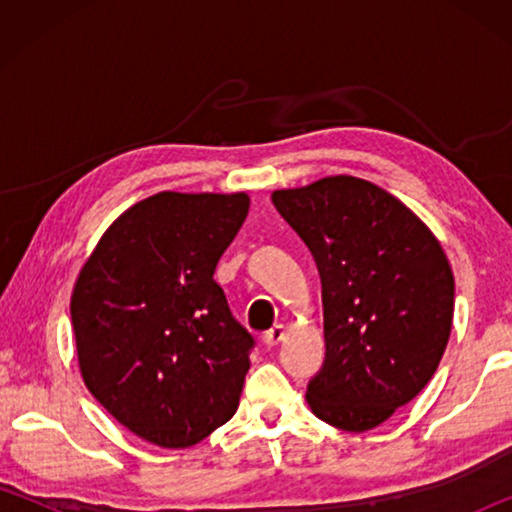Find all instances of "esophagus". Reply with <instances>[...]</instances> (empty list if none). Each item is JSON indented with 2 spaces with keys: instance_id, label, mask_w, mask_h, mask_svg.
Instances as JSON below:
<instances>
[{
  "instance_id": "1",
  "label": "esophagus",
  "mask_w": 512,
  "mask_h": 512,
  "mask_svg": "<svg viewBox=\"0 0 512 512\" xmlns=\"http://www.w3.org/2000/svg\"><path fill=\"white\" fill-rule=\"evenodd\" d=\"M284 327L282 325H275V327H271L268 329V332L264 334V343L268 345V348H273V345H277L280 341H284Z\"/></svg>"
}]
</instances>
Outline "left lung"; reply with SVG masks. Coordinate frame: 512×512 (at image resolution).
Wrapping results in <instances>:
<instances>
[{"mask_svg": "<svg viewBox=\"0 0 512 512\" xmlns=\"http://www.w3.org/2000/svg\"><path fill=\"white\" fill-rule=\"evenodd\" d=\"M323 284L325 361L307 384L316 418L368 431L436 372L454 318V275L431 230L368 180L332 176L273 192Z\"/></svg>", "mask_w": 512, "mask_h": 512, "instance_id": "left-lung-1", "label": "left lung"}]
</instances>
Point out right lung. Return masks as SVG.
<instances>
[{
    "instance_id": "1",
    "label": "right lung",
    "mask_w": 512,
    "mask_h": 512,
    "mask_svg": "<svg viewBox=\"0 0 512 512\" xmlns=\"http://www.w3.org/2000/svg\"><path fill=\"white\" fill-rule=\"evenodd\" d=\"M248 207L246 194H155L110 225L74 284L85 386L158 447L201 443L239 406L255 339L214 268Z\"/></svg>"
}]
</instances>
